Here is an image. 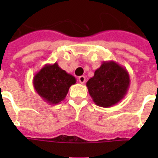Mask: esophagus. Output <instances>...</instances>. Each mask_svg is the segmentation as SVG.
<instances>
[{
  "mask_svg": "<svg viewBox=\"0 0 158 158\" xmlns=\"http://www.w3.org/2000/svg\"><path fill=\"white\" fill-rule=\"evenodd\" d=\"M85 80H86V79H85V77L83 76V75L79 77V82L80 84H84V83H85Z\"/></svg>",
  "mask_w": 158,
  "mask_h": 158,
  "instance_id": "esophagus-1",
  "label": "esophagus"
}]
</instances>
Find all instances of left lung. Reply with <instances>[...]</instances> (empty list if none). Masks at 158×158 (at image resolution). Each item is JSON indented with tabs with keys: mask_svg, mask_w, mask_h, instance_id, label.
Segmentation results:
<instances>
[{
	"mask_svg": "<svg viewBox=\"0 0 158 158\" xmlns=\"http://www.w3.org/2000/svg\"><path fill=\"white\" fill-rule=\"evenodd\" d=\"M130 84L127 69L114 60H109L102 63L86 86L94 103L102 107H110L125 98Z\"/></svg>",
	"mask_w": 158,
	"mask_h": 158,
	"instance_id": "8db88e82",
	"label": "left lung"
}]
</instances>
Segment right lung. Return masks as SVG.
<instances>
[{
	"mask_svg": "<svg viewBox=\"0 0 158 158\" xmlns=\"http://www.w3.org/2000/svg\"><path fill=\"white\" fill-rule=\"evenodd\" d=\"M76 79L59 67L56 62L47 64L33 76V84L37 94L50 105H56L66 97Z\"/></svg>",
	"mask_w": 158,
	"mask_h": 158,
	"instance_id": "add662e5",
	"label": "right lung"
}]
</instances>
